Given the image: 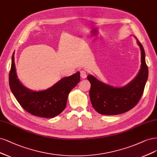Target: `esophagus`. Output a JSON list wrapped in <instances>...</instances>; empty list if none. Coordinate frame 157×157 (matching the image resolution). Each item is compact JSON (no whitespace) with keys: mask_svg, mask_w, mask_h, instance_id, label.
<instances>
[{"mask_svg":"<svg viewBox=\"0 0 157 157\" xmlns=\"http://www.w3.org/2000/svg\"><path fill=\"white\" fill-rule=\"evenodd\" d=\"M80 77L82 78H86V77H87V73H86L84 70H82V71H80Z\"/></svg>","mask_w":157,"mask_h":157,"instance_id":"1","label":"esophagus"}]
</instances>
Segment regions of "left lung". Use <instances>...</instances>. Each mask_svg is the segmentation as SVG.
Returning a JSON list of instances; mask_svg holds the SVG:
<instances>
[{"label": "left lung", "instance_id": "8db88e82", "mask_svg": "<svg viewBox=\"0 0 157 157\" xmlns=\"http://www.w3.org/2000/svg\"><path fill=\"white\" fill-rule=\"evenodd\" d=\"M137 44L141 50V68L137 76L126 86L113 87L101 82L93 75L87 77L91 84V105L101 114L117 115L125 113L136 106L141 99L148 78V67L145 63L144 47L138 40Z\"/></svg>", "mask_w": 157, "mask_h": 157}]
</instances>
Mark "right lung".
I'll return each mask as SVG.
<instances>
[{"instance_id":"add662e5","label":"right lung","mask_w":157,"mask_h":157,"mask_svg":"<svg viewBox=\"0 0 157 157\" xmlns=\"http://www.w3.org/2000/svg\"><path fill=\"white\" fill-rule=\"evenodd\" d=\"M14 52L9 74L10 88L20 105L30 114L51 118L58 116L66 106L68 95L80 82V72L62 78L45 90L32 91L21 83L16 73Z\"/></svg>"}]
</instances>
